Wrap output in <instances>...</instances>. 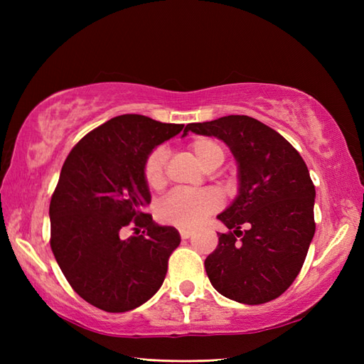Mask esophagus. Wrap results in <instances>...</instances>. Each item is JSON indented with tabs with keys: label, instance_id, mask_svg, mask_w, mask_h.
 <instances>
[{
	"label": "esophagus",
	"instance_id": "34e87169",
	"mask_svg": "<svg viewBox=\"0 0 364 364\" xmlns=\"http://www.w3.org/2000/svg\"><path fill=\"white\" fill-rule=\"evenodd\" d=\"M180 236H181V239H189L192 236V231L188 230V228H181L180 230Z\"/></svg>",
	"mask_w": 364,
	"mask_h": 364
}]
</instances>
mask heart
<instances>
[{
	"label": "heart",
	"instance_id": "obj_1",
	"mask_svg": "<svg viewBox=\"0 0 364 364\" xmlns=\"http://www.w3.org/2000/svg\"><path fill=\"white\" fill-rule=\"evenodd\" d=\"M191 150L196 154L200 164L205 168L214 164H222L225 158L223 146L210 137H198L191 142ZM166 164L167 150L164 146H156L151 150L144 161L142 175L146 186L159 189L166 183ZM222 206V197L214 189L184 191L176 189L162 198L158 206V215L162 222L180 228H194L219 211Z\"/></svg>",
	"mask_w": 364,
	"mask_h": 364
}]
</instances>
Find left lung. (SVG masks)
Returning <instances> with one entry per match:
<instances>
[{
	"instance_id": "left-lung-1",
	"label": "left lung",
	"mask_w": 364,
	"mask_h": 364,
	"mask_svg": "<svg viewBox=\"0 0 364 364\" xmlns=\"http://www.w3.org/2000/svg\"><path fill=\"white\" fill-rule=\"evenodd\" d=\"M188 131L220 139L239 167V194L218 215L228 233H218L219 244L205 259L208 278L215 291L239 304L280 297L304 266L316 230V191L304 158L282 134L249 115L189 123L183 136Z\"/></svg>"
}]
</instances>
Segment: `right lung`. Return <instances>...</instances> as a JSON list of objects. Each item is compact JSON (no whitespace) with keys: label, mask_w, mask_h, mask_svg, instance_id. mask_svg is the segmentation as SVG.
Listing matches in <instances>:
<instances>
[{"label":"right lung","mask_w":364,"mask_h":364,"mask_svg":"<svg viewBox=\"0 0 364 364\" xmlns=\"http://www.w3.org/2000/svg\"><path fill=\"white\" fill-rule=\"evenodd\" d=\"M183 127L119 115L84 136L60 170L50 202V245L73 291L100 310H134L164 282L181 237L144 213L151 196L142 166ZM128 228L135 233L127 238Z\"/></svg>","instance_id":"add662e5"}]
</instances>
